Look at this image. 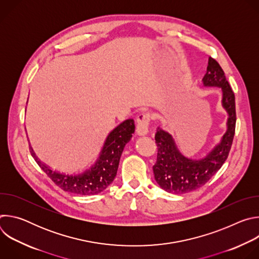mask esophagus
Returning <instances> with one entry per match:
<instances>
[{
	"label": "esophagus",
	"mask_w": 259,
	"mask_h": 259,
	"mask_svg": "<svg viewBox=\"0 0 259 259\" xmlns=\"http://www.w3.org/2000/svg\"><path fill=\"white\" fill-rule=\"evenodd\" d=\"M137 127L136 131L137 134L143 136L149 132V126L151 122V115L149 113H142L137 116Z\"/></svg>",
	"instance_id": "1"
}]
</instances>
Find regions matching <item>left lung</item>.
I'll return each instance as SVG.
<instances>
[{"mask_svg":"<svg viewBox=\"0 0 259 259\" xmlns=\"http://www.w3.org/2000/svg\"><path fill=\"white\" fill-rule=\"evenodd\" d=\"M203 83L223 90V105L229 114L228 130L209 155L201 160H192L179 153L168 132L158 128L155 135L158 156L153 171L159 186L168 193L180 195L203 187L224 165L231 151L237 120L235 93L226 79L224 69L212 57H209Z\"/></svg>","mask_w":259,"mask_h":259,"instance_id":"left-lung-1","label":"left lung"}]
</instances>
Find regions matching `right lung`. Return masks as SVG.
<instances>
[{"instance_id":"1","label":"right lung","mask_w":259,"mask_h":259,"mask_svg":"<svg viewBox=\"0 0 259 259\" xmlns=\"http://www.w3.org/2000/svg\"><path fill=\"white\" fill-rule=\"evenodd\" d=\"M134 120L129 119L121 123L107 136L101 154L94 165L81 173L65 174L52 170L42 163L30 147V154L49 178L64 192L77 195H96L104 191L117 175L122 152L134 133Z\"/></svg>"}]
</instances>
